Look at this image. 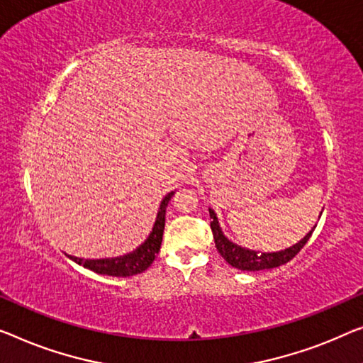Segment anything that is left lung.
<instances>
[{
    "mask_svg": "<svg viewBox=\"0 0 363 363\" xmlns=\"http://www.w3.org/2000/svg\"><path fill=\"white\" fill-rule=\"evenodd\" d=\"M208 213H210V228H212V233H213L215 246L221 254V257H223L231 267L240 269V270H250V272H256V270H264V269H274L291 261V259L300 252L301 247L306 245L311 233L316 228V226H313L310 233H306V236L301 238L296 245L286 247V250L275 251V252H259L254 250H247V247H242L231 240H228L223 231H221V226L218 223V218H216V213L212 208H208Z\"/></svg>",
    "mask_w": 363,
    "mask_h": 363,
    "instance_id": "8db88e82",
    "label": "left lung"
}]
</instances>
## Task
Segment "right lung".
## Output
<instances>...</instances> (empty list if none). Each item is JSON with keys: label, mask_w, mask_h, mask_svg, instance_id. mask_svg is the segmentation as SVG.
Returning a JSON list of instances; mask_svg holds the SVG:
<instances>
[{"label": "right lung", "mask_w": 363, "mask_h": 363, "mask_svg": "<svg viewBox=\"0 0 363 363\" xmlns=\"http://www.w3.org/2000/svg\"><path fill=\"white\" fill-rule=\"evenodd\" d=\"M174 196V191L164 196L161 200L158 215H156L153 230L148 235L142 245L132 252L123 254V256L117 257H104V259H83L77 256H67L74 261L79 266H83L89 270H94L96 274L101 275H112V277H130V275L142 274L147 270L151 262L155 261L156 254L160 252L161 241H163V231H164V220H166V207L169 203L171 197Z\"/></svg>", "instance_id": "right-lung-1"}]
</instances>
